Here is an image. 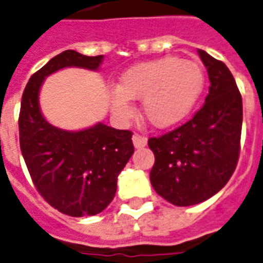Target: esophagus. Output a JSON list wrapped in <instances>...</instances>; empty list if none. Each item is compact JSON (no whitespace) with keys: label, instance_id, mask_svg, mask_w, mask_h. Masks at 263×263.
Here are the masks:
<instances>
[{"label":"esophagus","instance_id":"esophagus-1","mask_svg":"<svg viewBox=\"0 0 263 263\" xmlns=\"http://www.w3.org/2000/svg\"><path fill=\"white\" fill-rule=\"evenodd\" d=\"M132 142H134V145L135 148H143L147 145V138L143 135H139V134H135L132 136Z\"/></svg>","mask_w":263,"mask_h":263}]
</instances>
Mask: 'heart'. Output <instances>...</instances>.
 I'll return each mask as SVG.
<instances>
[{"instance_id":"obj_1","label":"heart","mask_w":263,"mask_h":263,"mask_svg":"<svg viewBox=\"0 0 263 263\" xmlns=\"http://www.w3.org/2000/svg\"><path fill=\"white\" fill-rule=\"evenodd\" d=\"M204 73L199 64L178 57H163L136 64L120 77L118 89L109 92L115 116L132 115L129 100H142L145 120L156 128L179 123L199 99Z\"/></svg>"}]
</instances>
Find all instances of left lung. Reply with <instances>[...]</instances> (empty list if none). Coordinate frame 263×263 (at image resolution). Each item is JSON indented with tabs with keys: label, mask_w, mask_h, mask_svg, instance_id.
I'll use <instances>...</instances> for the list:
<instances>
[{
	"label": "left lung",
	"mask_w": 263,
	"mask_h": 263,
	"mask_svg": "<svg viewBox=\"0 0 263 263\" xmlns=\"http://www.w3.org/2000/svg\"><path fill=\"white\" fill-rule=\"evenodd\" d=\"M210 87L194 118L174 131L149 138L155 155L152 187L175 206L204 202L223 189L237 167L242 131V96L230 69L199 49Z\"/></svg>",
	"instance_id": "8db88e82"
}]
</instances>
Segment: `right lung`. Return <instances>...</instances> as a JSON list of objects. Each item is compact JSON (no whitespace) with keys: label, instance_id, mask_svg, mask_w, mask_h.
I'll return each mask as SVG.
<instances>
[{"label":"right lung","instance_id":"obj_1","mask_svg":"<svg viewBox=\"0 0 263 263\" xmlns=\"http://www.w3.org/2000/svg\"><path fill=\"white\" fill-rule=\"evenodd\" d=\"M100 56L64 50L39 69L26 84L18 129L24 160L40 195L69 217L101 213L114 199L118 176L134 154L132 132L98 123L81 131L49 124L39 104L46 76L68 67L96 70Z\"/></svg>","mask_w":263,"mask_h":263}]
</instances>
